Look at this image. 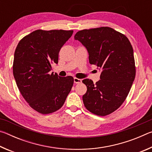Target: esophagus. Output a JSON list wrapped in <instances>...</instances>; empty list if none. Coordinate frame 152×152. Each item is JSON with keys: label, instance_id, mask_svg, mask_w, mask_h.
I'll return each mask as SVG.
<instances>
[{"label": "esophagus", "instance_id": "obj_1", "mask_svg": "<svg viewBox=\"0 0 152 152\" xmlns=\"http://www.w3.org/2000/svg\"><path fill=\"white\" fill-rule=\"evenodd\" d=\"M74 82L75 84H79V83H81L82 82V80L81 79H79V78H74Z\"/></svg>", "mask_w": 152, "mask_h": 152}]
</instances>
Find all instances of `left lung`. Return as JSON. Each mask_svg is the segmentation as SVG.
I'll list each match as a JSON object with an SVG mask.
<instances>
[{"label":"left lung","mask_w":152,"mask_h":152,"mask_svg":"<svg viewBox=\"0 0 152 152\" xmlns=\"http://www.w3.org/2000/svg\"><path fill=\"white\" fill-rule=\"evenodd\" d=\"M86 48L89 62L101 70L99 81L84 79L85 107L99 116L117 110L127 98L135 76L133 50L128 38L108 27L79 31L74 35Z\"/></svg>","instance_id":"left-lung-1"}]
</instances>
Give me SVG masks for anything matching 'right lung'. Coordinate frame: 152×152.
<instances>
[{"instance_id":"1","label":"right lung","mask_w":152,"mask_h":152,"mask_svg":"<svg viewBox=\"0 0 152 152\" xmlns=\"http://www.w3.org/2000/svg\"><path fill=\"white\" fill-rule=\"evenodd\" d=\"M73 31L36 30L18 43L14 54L13 76L20 94L29 106L42 114L63 106L73 86L72 76L50 73L58 63L60 49Z\"/></svg>"}]
</instances>
